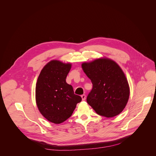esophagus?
Wrapping results in <instances>:
<instances>
[{"instance_id": "34e87169", "label": "esophagus", "mask_w": 156, "mask_h": 156, "mask_svg": "<svg viewBox=\"0 0 156 156\" xmlns=\"http://www.w3.org/2000/svg\"><path fill=\"white\" fill-rule=\"evenodd\" d=\"M81 99H82V101H84L86 99V95L85 94H83L81 96Z\"/></svg>"}]
</instances>
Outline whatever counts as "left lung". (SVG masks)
I'll list each match as a JSON object with an SVG mask.
<instances>
[{
	"label": "left lung",
	"mask_w": 156,
	"mask_h": 156,
	"mask_svg": "<svg viewBox=\"0 0 156 156\" xmlns=\"http://www.w3.org/2000/svg\"><path fill=\"white\" fill-rule=\"evenodd\" d=\"M93 84L86 101L95 112L107 118L120 114L129 96V87L120 66L108 58H100L81 64Z\"/></svg>",
	"instance_id": "8db88e82"
}]
</instances>
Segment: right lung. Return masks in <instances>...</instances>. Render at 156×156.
<instances>
[{
    "mask_svg": "<svg viewBox=\"0 0 156 156\" xmlns=\"http://www.w3.org/2000/svg\"><path fill=\"white\" fill-rule=\"evenodd\" d=\"M71 67L70 63L51 60L44 66L37 80V108L44 117L55 124L70 117L76 104L81 101V98L74 94L73 87L66 82Z\"/></svg>",
    "mask_w": 156,
    "mask_h": 156,
    "instance_id": "right-lung-1",
    "label": "right lung"
}]
</instances>
